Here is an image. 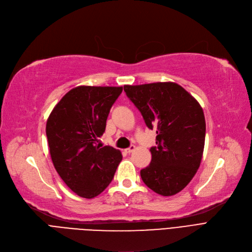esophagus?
<instances>
[{
  "label": "esophagus",
  "instance_id": "obj_1",
  "mask_svg": "<svg viewBox=\"0 0 252 252\" xmlns=\"http://www.w3.org/2000/svg\"><path fill=\"white\" fill-rule=\"evenodd\" d=\"M135 149H136V147H135V146H134V145H131V146H130V147H129V148H127V149H126V150H125V151H126V153H128V154H129V153H131V152H133V151H134V150H135Z\"/></svg>",
  "mask_w": 252,
  "mask_h": 252
}]
</instances>
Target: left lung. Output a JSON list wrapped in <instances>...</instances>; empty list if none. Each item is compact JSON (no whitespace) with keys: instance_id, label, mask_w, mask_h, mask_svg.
Here are the masks:
<instances>
[{"instance_id":"obj_1","label":"left lung","mask_w":252,"mask_h":252,"mask_svg":"<svg viewBox=\"0 0 252 252\" xmlns=\"http://www.w3.org/2000/svg\"><path fill=\"white\" fill-rule=\"evenodd\" d=\"M124 90L157 134L151 162L141 170V178L155 193L173 196L187 186L200 166L206 129L202 107L176 83L126 85Z\"/></svg>"}]
</instances>
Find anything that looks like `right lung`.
Returning a JSON list of instances; mask_svg holds the SVG:
<instances>
[{
	"mask_svg": "<svg viewBox=\"0 0 252 252\" xmlns=\"http://www.w3.org/2000/svg\"><path fill=\"white\" fill-rule=\"evenodd\" d=\"M123 87L79 86L52 110L46 134L53 164L76 195L94 198L111 183L123 159L121 151L102 146L100 138Z\"/></svg>",
	"mask_w": 252,
	"mask_h": 252,
	"instance_id": "add662e5",
	"label": "right lung"
}]
</instances>
